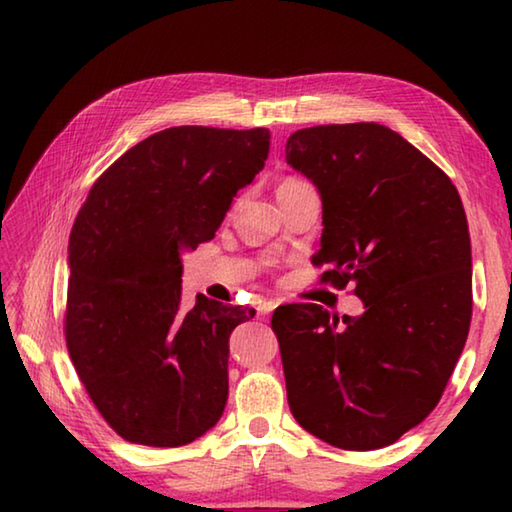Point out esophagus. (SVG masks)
I'll list each match as a JSON object with an SVG mask.
<instances>
[{
    "mask_svg": "<svg viewBox=\"0 0 512 512\" xmlns=\"http://www.w3.org/2000/svg\"><path fill=\"white\" fill-rule=\"evenodd\" d=\"M275 307H277L275 300H259L257 302V314L259 316H268Z\"/></svg>",
    "mask_w": 512,
    "mask_h": 512,
    "instance_id": "34e87169",
    "label": "esophagus"
}]
</instances>
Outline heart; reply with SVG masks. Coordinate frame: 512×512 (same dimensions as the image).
I'll return each mask as SVG.
<instances>
[{
	"label": "heart",
	"mask_w": 512,
	"mask_h": 512,
	"mask_svg": "<svg viewBox=\"0 0 512 512\" xmlns=\"http://www.w3.org/2000/svg\"><path fill=\"white\" fill-rule=\"evenodd\" d=\"M284 183H289V180H284Z\"/></svg>",
	"instance_id": "1"
}]
</instances>
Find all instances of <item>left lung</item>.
<instances>
[{"mask_svg": "<svg viewBox=\"0 0 512 512\" xmlns=\"http://www.w3.org/2000/svg\"><path fill=\"white\" fill-rule=\"evenodd\" d=\"M287 164L316 185L323 282L354 284L361 316L277 307L293 418L325 443L393 445L436 409L470 332L472 248L465 210L443 171L375 121L302 128Z\"/></svg>", "mask_w": 512, "mask_h": 512, "instance_id": "8db88e82", "label": "left lung"}]
</instances>
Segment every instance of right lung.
I'll return each instance as SVG.
<instances>
[{
	"label": "right lung",
	"mask_w": 512,
	"mask_h": 512,
	"mask_svg": "<svg viewBox=\"0 0 512 512\" xmlns=\"http://www.w3.org/2000/svg\"><path fill=\"white\" fill-rule=\"evenodd\" d=\"M268 149V128H167L121 155L76 216L67 350L103 420L128 443L187 445L223 415L230 334L255 309L205 296L180 307V253L214 237Z\"/></svg>",
	"instance_id": "obj_1"
}]
</instances>
